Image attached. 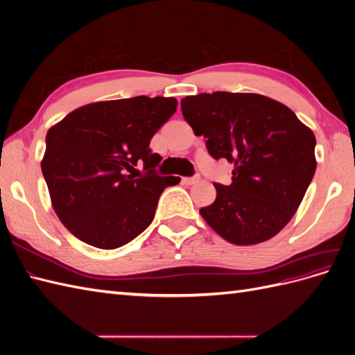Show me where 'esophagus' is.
<instances>
[{
	"mask_svg": "<svg viewBox=\"0 0 355 355\" xmlns=\"http://www.w3.org/2000/svg\"><path fill=\"white\" fill-rule=\"evenodd\" d=\"M198 180H200V175L191 176V178H182V182H184L185 185H194V184H197Z\"/></svg>",
	"mask_w": 355,
	"mask_h": 355,
	"instance_id": "esophagus-1",
	"label": "esophagus"
}]
</instances>
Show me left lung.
I'll use <instances>...</instances> for the list:
<instances>
[{
    "label": "left lung",
    "instance_id": "1",
    "mask_svg": "<svg viewBox=\"0 0 355 355\" xmlns=\"http://www.w3.org/2000/svg\"><path fill=\"white\" fill-rule=\"evenodd\" d=\"M196 136L234 166L232 184L200 209L213 231L237 245L272 239L293 218L314 178L315 136L286 105L256 93H200L180 101Z\"/></svg>",
    "mask_w": 355,
    "mask_h": 355
}]
</instances>
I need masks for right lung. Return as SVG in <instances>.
<instances>
[{
	"label": "right lung",
	"instance_id": "obj_1",
	"mask_svg": "<svg viewBox=\"0 0 355 355\" xmlns=\"http://www.w3.org/2000/svg\"><path fill=\"white\" fill-rule=\"evenodd\" d=\"M175 98L84 105L53 125L41 161L51 206L78 240L112 250L151 225L158 198L180 178L155 175L153 136L175 114ZM142 164L145 172L135 167Z\"/></svg>",
	"mask_w": 355,
	"mask_h": 355
}]
</instances>
